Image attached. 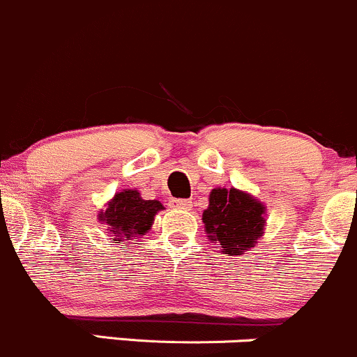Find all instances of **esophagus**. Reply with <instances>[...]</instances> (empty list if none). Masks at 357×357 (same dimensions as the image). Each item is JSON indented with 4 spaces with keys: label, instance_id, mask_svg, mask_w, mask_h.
Listing matches in <instances>:
<instances>
[{
    "label": "esophagus",
    "instance_id": "34e87169",
    "mask_svg": "<svg viewBox=\"0 0 357 357\" xmlns=\"http://www.w3.org/2000/svg\"><path fill=\"white\" fill-rule=\"evenodd\" d=\"M172 206H174V208H177V209L189 211L190 208H192V202H190L189 199H174V201H172Z\"/></svg>",
    "mask_w": 357,
    "mask_h": 357
}]
</instances>
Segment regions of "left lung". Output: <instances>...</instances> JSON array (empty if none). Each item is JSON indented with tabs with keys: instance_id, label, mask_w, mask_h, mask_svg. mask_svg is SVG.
Here are the masks:
<instances>
[{
	"instance_id": "left-lung-1",
	"label": "left lung",
	"mask_w": 357,
	"mask_h": 357,
	"mask_svg": "<svg viewBox=\"0 0 357 357\" xmlns=\"http://www.w3.org/2000/svg\"><path fill=\"white\" fill-rule=\"evenodd\" d=\"M266 208L236 189H213L209 208L202 213L206 233L225 254L240 255L262 236Z\"/></svg>"
}]
</instances>
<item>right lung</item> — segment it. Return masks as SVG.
I'll use <instances>...</instances> for the list:
<instances>
[{"label":"right lung","instance_id":"add662e5","mask_svg":"<svg viewBox=\"0 0 357 357\" xmlns=\"http://www.w3.org/2000/svg\"><path fill=\"white\" fill-rule=\"evenodd\" d=\"M162 209L160 201H144L137 190L129 189L116 194L100 213V221L109 225V233H112L116 243H128L132 236H143L151 228L155 214Z\"/></svg>","mask_w":357,"mask_h":357}]
</instances>
